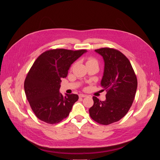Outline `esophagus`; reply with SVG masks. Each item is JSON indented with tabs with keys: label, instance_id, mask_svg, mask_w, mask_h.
<instances>
[{
	"label": "esophagus",
	"instance_id": "obj_1",
	"mask_svg": "<svg viewBox=\"0 0 160 160\" xmlns=\"http://www.w3.org/2000/svg\"><path fill=\"white\" fill-rule=\"evenodd\" d=\"M87 96L85 95V94H79V97H80V98H85V97H87Z\"/></svg>",
	"mask_w": 160,
	"mask_h": 160
}]
</instances>
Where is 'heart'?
Instances as JSON below:
<instances>
[{
	"mask_svg": "<svg viewBox=\"0 0 160 160\" xmlns=\"http://www.w3.org/2000/svg\"><path fill=\"white\" fill-rule=\"evenodd\" d=\"M98 64V61L94 58H92V57H90V58H88L87 59V61H86V64L87 65H88V64ZM74 66V64L73 65V66Z\"/></svg>",
	"mask_w": 160,
	"mask_h": 160,
	"instance_id": "b5f03b06",
	"label": "heart"
}]
</instances>
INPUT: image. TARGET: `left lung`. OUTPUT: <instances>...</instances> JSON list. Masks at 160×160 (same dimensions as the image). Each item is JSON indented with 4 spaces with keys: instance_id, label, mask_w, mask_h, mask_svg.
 Wrapping results in <instances>:
<instances>
[{
    "instance_id": "8db88e82",
    "label": "left lung",
    "mask_w": 160,
    "mask_h": 160,
    "mask_svg": "<svg viewBox=\"0 0 160 160\" xmlns=\"http://www.w3.org/2000/svg\"><path fill=\"white\" fill-rule=\"evenodd\" d=\"M95 51L103 57L104 72L101 82L106 100L93 97L89 115L97 123L108 125L124 117L133 102L138 80L128 59L117 49L104 48Z\"/></svg>"
}]
</instances>
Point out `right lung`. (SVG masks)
<instances>
[{
  "instance_id": "obj_1",
  "label": "right lung",
  "mask_w": 160,
  "mask_h": 160,
  "mask_svg": "<svg viewBox=\"0 0 160 160\" xmlns=\"http://www.w3.org/2000/svg\"><path fill=\"white\" fill-rule=\"evenodd\" d=\"M87 51L65 49H49L42 53L29 70L25 82V92L35 116L49 124H56L68 117L77 94L59 93L61 79L66 78L71 64Z\"/></svg>"
}]
</instances>
